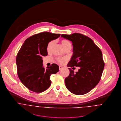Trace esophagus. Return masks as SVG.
Masks as SVG:
<instances>
[{"instance_id": "34e87169", "label": "esophagus", "mask_w": 121, "mask_h": 121, "mask_svg": "<svg viewBox=\"0 0 121 121\" xmlns=\"http://www.w3.org/2000/svg\"><path fill=\"white\" fill-rule=\"evenodd\" d=\"M63 67H62L61 66H59V70H61L62 69H63Z\"/></svg>"}]
</instances>
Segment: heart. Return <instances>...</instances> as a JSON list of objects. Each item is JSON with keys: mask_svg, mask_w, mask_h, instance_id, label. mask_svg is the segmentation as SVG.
I'll return each mask as SVG.
<instances>
[{"mask_svg": "<svg viewBox=\"0 0 121 121\" xmlns=\"http://www.w3.org/2000/svg\"><path fill=\"white\" fill-rule=\"evenodd\" d=\"M60 43L62 45V46L65 50L67 49H71V43L70 42V41L67 39H63L61 40ZM53 44H54L53 41H51L48 44V45H47V47H46V50H47V51L48 52H50V51H51V48H52V47ZM56 60L59 63L62 64L64 62H65V61L66 60L65 58L59 57L56 59Z\"/></svg>", "mask_w": 121, "mask_h": 121, "instance_id": "b5f03b06", "label": "heart"}]
</instances>
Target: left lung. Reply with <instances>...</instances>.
<instances>
[{
    "mask_svg": "<svg viewBox=\"0 0 121 121\" xmlns=\"http://www.w3.org/2000/svg\"><path fill=\"white\" fill-rule=\"evenodd\" d=\"M61 37L71 41L73 47L67 66L80 67L76 73L69 68L70 74L65 80V86L74 94H85L93 89L101 78L104 68L102 51L91 39L82 34H62Z\"/></svg>",
    "mask_w": 121,
    "mask_h": 121,
    "instance_id": "obj_1",
    "label": "left lung"
}]
</instances>
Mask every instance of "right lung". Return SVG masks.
I'll list each match as a JSON object with an SVG mask.
<instances>
[{"label": "right lung", "mask_w": 121, "mask_h": 121, "mask_svg": "<svg viewBox=\"0 0 121 121\" xmlns=\"http://www.w3.org/2000/svg\"><path fill=\"white\" fill-rule=\"evenodd\" d=\"M60 34L44 32L27 39L18 52L16 59L19 80L28 89L40 93L51 85L50 76L59 70L57 65L52 64L45 69L42 57L47 56L49 42L59 37Z\"/></svg>", "instance_id": "right-lung-1"}]
</instances>
